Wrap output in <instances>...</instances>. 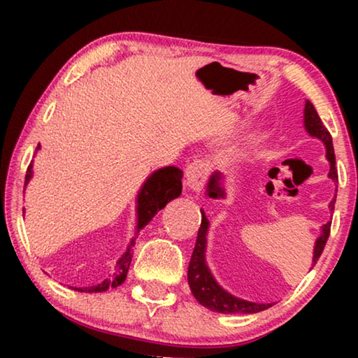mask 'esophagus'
<instances>
[{"label": "esophagus", "mask_w": 358, "mask_h": 358, "mask_svg": "<svg viewBox=\"0 0 358 358\" xmlns=\"http://www.w3.org/2000/svg\"><path fill=\"white\" fill-rule=\"evenodd\" d=\"M210 164L203 159H194L185 169V185L190 192L199 194L208 178Z\"/></svg>", "instance_id": "esophagus-1"}]
</instances>
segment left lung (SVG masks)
Segmentation results:
<instances>
[{
    "label": "left lung",
    "instance_id": "obj_1",
    "mask_svg": "<svg viewBox=\"0 0 358 358\" xmlns=\"http://www.w3.org/2000/svg\"><path fill=\"white\" fill-rule=\"evenodd\" d=\"M303 125H305V130L315 138L321 140L326 146V158L329 161V179L337 182V169H336V156H334V146H332V138L331 134L327 129L322 125V122L317 115L315 106L311 104L310 101H306L305 110H303ZM223 179L224 176L220 173V171H215L212 178L208 180L207 185V195L210 199H224L227 197V192H224L223 187ZM337 192V189H336ZM334 203L336 197L331 200L329 208L331 212H334ZM202 212V223H200L197 241H195V248L192 252V257H190L189 262V271H187V280L189 287L192 295L195 296L200 305L208 308V310L223 313V315H228V313H243V315H251V313H259L271 308V303H254L243 300V298H238L231 295L224 290L223 287L218 285V282L215 280V277L210 272L207 266V261H205V251H207V233L210 222L205 217L203 210ZM331 231V222L321 227V234L317 236L315 243V252H313V264L315 266L317 259H320L322 249L326 246L327 238H329Z\"/></svg>",
    "mask_w": 358,
    "mask_h": 358
}]
</instances>
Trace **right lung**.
I'll list each match as a JSON object with an SVG mask.
<instances>
[{
    "instance_id": "1",
    "label": "right lung",
    "mask_w": 358,
    "mask_h": 358,
    "mask_svg": "<svg viewBox=\"0 0 358 358\" xmlns=\"http://www.w3.org/2000/svg\"><path fill=\"white\" fill-rule=\"evenodd\" d=\"M37 150H41V145L37 146ZM32 178V163L29 164L27 173H26V182L24 187L29 184V180ZM180 192H182V171L176 166H166L155 173L150 174V178L145 180L141 185L138 195H136V233H140V229H143L148 224L156 213L161 208L166 207V203L171 200L178 199ZM136 238V236H135ZM135 238H131V241L127 248V251L122 254V257L117 262V273L114 277L106 278L104 282L97 283L94 287H86V288H75L78 292H87V293H99L107 292L109 288H115L122 285L125 282L127 273H129L130 262H131V246H135Z\"/></svg>"
}]
</instances>
